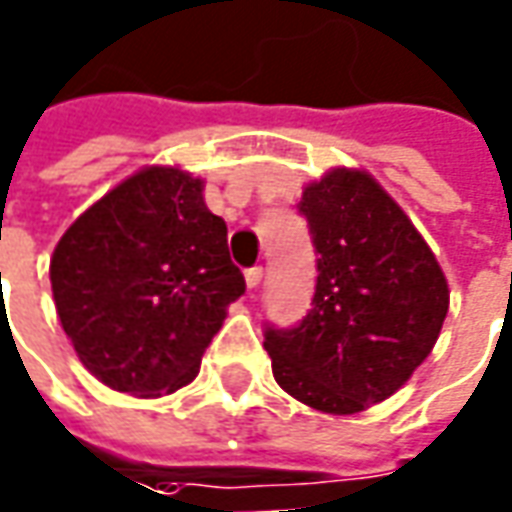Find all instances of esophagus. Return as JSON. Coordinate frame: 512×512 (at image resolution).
I'll list each match as a JSON object with an SVG mask.
<instances>
[{"instance_id":"esophagus-1","label":"esophagus","mask_w":512,"mask_h":512,"mask_svg":"<svg viewBox=\"0 0 512 512\" xmlns=\"http://www.w3.org/2000/svg\"><path fill=\"white\" fill-rule=\"evenodd\" d=\"M260 280H263V269L260 266H252V269H246V286L255 291L260 286Z\"/></svg>"}]
</instances>
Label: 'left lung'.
I'll return each instance as SVG.
<instances>
[{"mask_svg":"<svg viewBox=\"0 0 512 512\" xmlns=\"http://www.w3.org/2000/svg\"><path fill=\"white\" fill-rule=\"evenodd\" d=\"M317 252L311 311L266 326L277 385L323 414H360L399 391L448 317V280L399 203L362 169L303 189Z\"/></svg>","mask_w":512,"mask_h":512,"instance_id":"8db88e82","label":"left lung"}]
</instances>
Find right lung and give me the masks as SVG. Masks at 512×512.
Wrapping results in <instances>:
<instances>
[{
	"label": "right lung",
	"instance_id": "obj_1",
	"mask_svg": "<svg viewBox=\"0 0 512 512\" xmlns=\"http://www.w3.org/2000/svg\"><path fill=\"white\" fill-rule=\"evenodd\" d=\"M50 286L81 365L133 397H164L198 377L226 306L246 291L226 223L203 181L147 167L110 189L56 243Z\"/></svg>",
	"mask_w": 512,
	"mask_h": 512
}]
</instances>
